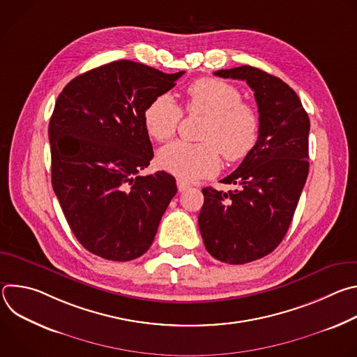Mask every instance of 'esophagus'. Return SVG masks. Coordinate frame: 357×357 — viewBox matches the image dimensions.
Here are the masks:
<instances>
[{
    "label": "esophagus",
    "instance_id": "obj_1",
    "mask_svg": "<svg viewBox=\"0 0 357 357\" xmlns=\"http://www.w3.org/2000/svg\"><path fill=\"white\" fill-rule=\"evenodd\" d=\"M176 186H178L179 192H183L189 188V183H186L183 179H176Z\"/></svg>",
    "mask_w": 357,
    "mask_h": 357
}]
</instances>
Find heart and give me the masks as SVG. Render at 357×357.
<instances>
[{"mask_svg": "<svg viewBox=\"0 0 357 357\" xmlns=\"http://www.w3.org/2000/svg\"><path fill=\"white\" fill-rule=\"evenodd\" d=\"M186 112L206 116L199 138L203 142L175 141L158 154L160 167L182 179L195 181L219 169L220 152L227 162L245 158L260 135L256 109L241 101L240 90L215 77L199 79L186 89ZM182 110L172 96L164 93L152 98L142 113L146 134L167 141L176 132Z\"/></svg>", "mask_w": 357, "mask_h": 357, "instance_id": "1", "label": "heart"}]
</instances>
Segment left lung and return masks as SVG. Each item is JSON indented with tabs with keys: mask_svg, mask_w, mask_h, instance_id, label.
<instances>
[{
	"mask_svg": "<svg viewBox=\"0 0 357 357\" xmlns=\"http://www.w3.org/2000/svg\"><path fill=\"white\" fill-rule=\"evenodd\" d=\"M245 80L254 91L260 135L238 168L222 179L234 190L202 189L199 230L206 250L227 264L259 260L282 241L307 182L310 117L281 79L252 66L215 72Z\"/></svg>",
	"mask_w": 357,
	"mask_h": 357,
	"instance_id": "obj_1",
	"label": "left lung"
}]
</instances>
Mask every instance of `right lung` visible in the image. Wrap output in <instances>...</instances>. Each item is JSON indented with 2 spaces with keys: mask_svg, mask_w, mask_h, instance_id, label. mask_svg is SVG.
Instances as JSON below:
<instances>
[{
  "mask_svg": "<svg viewBox=\"0 0 357 357\" xmlns=\"http://www.w3.org/2000/svg\"><path fill=\"white\" fill-rule=\"evenodd\" d=\"M183 73L116 61L75 77L56 100L52 186L79 243L101 259L141 257L178 190L164 171L139 174L154 157L142 113Z\"/></svg>",
  "mask_w": 357,
  "mask_h": 357,
  "instance_id": "1",
  "label": "right lung"
}]
</instances>
